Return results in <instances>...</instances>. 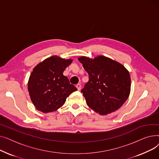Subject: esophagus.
<instances>
[{"label":"esophagus","mask_w":159,"mask_h":159,"mask_svg":"<svg viewBox=\"0 0 159 159\" xmlns=\"http://www.w3.org/2000/svg\"><path fill=\"white\" fill-rule=\"evenodd\" d=\"M81 87H82V86H81V85H80V84H78L76 86V88H77V89H78L79 91H80V90L81 89Z\"/></svg>","instance_id":"1"}]
</instances>
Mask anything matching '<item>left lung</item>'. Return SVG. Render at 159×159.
<instances>
[{
    "label": "left lung",
    "instance_id": "left-lung-1",
    "mask_svg": "<svg viewBox=\"0 0 159 159\" xmlns=\"http://www.w3.org/2000/svg\"><path fill=\"white\" fill-rule=\"evenodd\" d=\"M78 60L89 75V80L81 91L87 105L100 115L119 109L131 90V78L126 68L102 55L93 59L80 57Z\"/></svg>",
    "mask_w": 159,
    "mask_h": 159
}]
</instances>
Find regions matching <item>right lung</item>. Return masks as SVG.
Here are the masks:
<instances>
[{
	"instance_id": "obj_1",
	"label": "right lung",
	"mask_w": 159,
	"mask_h": 159,
	"mask_svg": "<svg viewBox=\"0 0 159 159\" xmlns=\"http://www.w3.org/2000/svg\"><path fill=\"white\" fill-rule=\"evenodd\" d=\"M72 59L50 57L37 64L31 72L28 89L36 109L43 113L53 112L64 105L66 98L77 88L64 76V70Z\"/></svg>"
}]
</instances>
